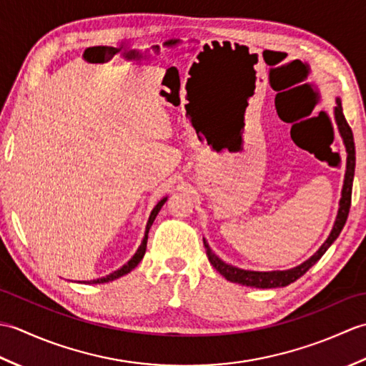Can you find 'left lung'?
Listing matches in <instances>:
<instances>
[{"label":"left lung","instance_id":"1","mask_svg":"<svg viewBox=\"0 0 366 366\" xmlns=\"http://www.w3.org/2000/svg\"><path fill=\"white\" fill-rule=\"evenodd\" d=\"M335 121L338 126V132L341 138H343V143L346 147V174H345V184H343V190H341V199H340V209H338V215L335 224L330 231V234L327 240L321 245L320 250H317L312 258L307 259L305 262H302L300 266L287 269V270H272V272H256V270H244L234 266H229L224 261H222L219 256H217L211 247L207 245L206 239H203L204 247H206V253L209 262L212 264L214 269L217 272L228 280V282L232 283H239L244 286H250V287H261V290H267V287H283L294 283L295 280L300 278L305 272L315 266V264L321 259V256L327 252V248L335 242L337 237L340 236L341 229H343L345 223L347 220L349 215V207H351V195H352V181H354V171H355V146H354V137H352V130L349 127V124L343 114V108H341V100L337 99V107L335 110Z\"/></svg>","mask_w":366,"mask_h":366}]
</instances>
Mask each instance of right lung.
<instances>
[{
  "label": "right lung",
  "instance_id": "add662e5",
  "mask_svg": "<svg viewBox=\"0 0 366 366\" xmlns=\"http://www.w3.org/2000/svg\"><path fill=\"white\" fill-rule=\"evenodd\" d=\"M165 201H167V198L160 199L159 203L155 204V207L152 209V212H151V215H149V220H147V224H146V232H144V237H143V240H142V245L138 247L137 253H135L134 256H132L130 261H129L127 264H124V266H122L121 269H118V270H116V272H113V274H110V275H107V277H104V278L92 280V282H88L89 285H100V283H108V282H113V280H116V278H119V277H122V275L129 274V272H130L132 269H135V267L138 266L139 261L143 259V256H144V253H146L147 232H149V229H151V227H152V223H154V220H155V217H157V214H159V211H160V209H162V206L165 204Z\"/></svg>",
  "mask_w": 366,
  "mask_h": 366
}]
</instances>
